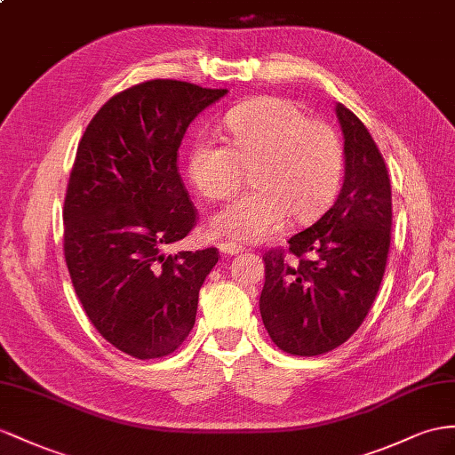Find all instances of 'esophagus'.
<instances>
[{"instance_id":"34e87169","label":"esophagus","mask_w":455,"mask_h":455,"mask_svg":"<svg viewBox=\"0 0 455 455\" xmlns=\"http://www.w3.org/2000/svg\"><path fill=\"white\" fill-rule=\"evenodd\" d=\"M219 250L225 255H236V253L243 251V246H240V243H236V242H220Z\"/></svg>"}]
</instances>
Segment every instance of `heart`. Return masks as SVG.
Instances as JSON below:
<instances>
[{"label": "heart", "mask_w": 455, "mask_h": 455, "mask_svg": "<svg viewBox=\"0 0 455 455\" xmlns=\"http://www.w3.org/2000/svg\"><path fill=\"white\" fill-rule=\"evenodd\" d=\"M228 146L197 140L188 154V177L212 202H225L250 171L255 188L212 217L215 236L259 242L292 223H309L331 205L342 180L344 149L334 128L307 119L298 103L258 98L225 116Z\"/></svg>", "instance_id": "obj_1"}]
</instances>
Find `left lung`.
<instances>
[{"label": "left lung", "instance_id": "left-lung-1", "mask_svg": "<svg viewBox=\"0 0 455 455\" xmlns=\"http://www.w3.org/2000/svg\"><path fill=\"white\" fill-rule=\"evenodd\" d=\"M336 116L346 159L339 197L315 225L288 240L286 251L263 255L261 319L271 340L292 355H321L344 344L365 321L387 269L392 228L387 163L352 111L336 103Z\"/></svg>", "mask_w": 455, "mask_h": 455}]
</instances>
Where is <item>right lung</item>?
I'll return each instance as SVG.
<instances>
[{
  "instance_id": "add662e5",
  "label": "right lung",
  "mask_w": 455,
  "mask_h": 455,
  "mask_svg": "<svg viewBox=\"0 0 455 455\" xmlns=\"http://www.w3.org/2000/svg\"><path fill=\"white\" fill-rule=\"evenodd\" d=\"M227 94L157 78L113 96L86 126L68 177L63 250L96 331L136 359L172 354L196 323L217 248L165 255L197 209L179 172L186 128Z\"/></svg>"
}]
</instances>
